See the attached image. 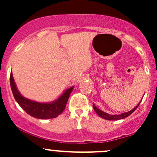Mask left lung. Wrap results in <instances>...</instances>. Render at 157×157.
<instances>
[{
	"label": "left lung",
	"mask_w": 157,
	"mask_h": 157,
	"mask_svg": "<svg viewBox=\"0 0 157 157\" xmlns=\"http://www.w3.org/2000/svg\"><path fill=\"white\" fill-rule=\"evenodd\" d=\"M140 102H141V101L139 102L138 105H136L134 109L131 110V111H128V112H125V113H121V114H117V115L109 114V113H105L104 111H101V110L97 109V108L94 105H94V109L95 112H96L97 114L99 115V117H100L101 118L105 119V120H122V119L128 117L129 115H131V113L134 112L135 110L137 109V107L140 104Z\"/></svg>",
	"instance_id": "obj_1"
}]
</instances>
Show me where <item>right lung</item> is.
I'll list each match as a JSON object with an SVG mask.
<instances>
[{
    "label": "right lung",
    "instance_id": "right-lung-1",
    "mask_svg": "<svg viewBox=\"0 0 157 157\" xmlns=\"http://www.w3.org/2000/svg\"><path fill=\"white\" fill-rule=\"evenodd\" d=\"M10 85L13 96L20 106L28 114L31 115L33 117L44 120L55 118L63 113L66 108L70 94L74 89V86H72L66 90L55 102L50 103H40L25 98L20 94L14 81L12 72L10 74Z\"/></svg>",
    "mask_w": 157,
    "mask_h": 157
}]
</instances>
